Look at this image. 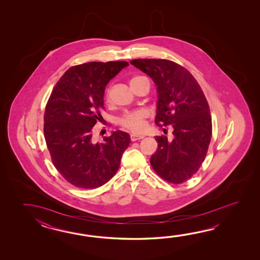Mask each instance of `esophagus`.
Here are the masks:
<instances>
[{
  "mask_svg": "<svg viewBox=\"0 0 260 260\" xmlns=\"http://www.w3.org/2000/svg\"><path fill=\"white\" fill-rule=\"evenodd\" d=\"M144 138H145V136H143V135H137V134H132L131 135V140L132 141H137V140L142 139Z\"/></svg>",
  "mask_w": 260,
  "mask_h": 260,
  "instance_id": "obj_1",
  "label": "esophagus"
}]
</instances>
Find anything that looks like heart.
<instances>
[{"label": "heart", "mask_w": 260, "mask_h": 260, "mask_svg": "<svg viewBox=\"0 0 260 260\" xmlns=\"http://www.w3.org/2000/svg\"><path fill=\"white\" fill-rule=\"evenodd\" d=\"M137 78H133L135 80ZM107 100H109V93H107ZM148 112L144 110H138V111H129L122 115L119 122L122 127L127 129L129 131L134 133H139L143 131L144 128L146 127V119L148 117Z\"/></svg>", "instance_id": "b5f03b06"}]
</instances>
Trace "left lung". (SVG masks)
Instances as JSON below:
<instances>
[{"label": "left lung", "mask_w": 260, "mask_h": 260, "mask_svg": "<svg viewBox=\"0 0 260 260\" xmlns=\"http://www.w3.org/2000/svg\"><path fill=\"white\" fill-rule=\"evenodd\" d=\"M133 66L156 85L155 123L171 124L174 138L156 137L158 149L150 157L154 171L174 184L184 182L198 171L212 136L210 109L195 78L185 68L166 59H134Z\"/></svg>", "instance_id": "obj_1"}]
</instances>
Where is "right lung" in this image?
Here are the masks:
<instances>
[{"label":"right lung","mask_w":260,"mask_h":260,"mask_svg":"<svg viewBox=\"0 0 260 260\" xmlns=\"http://www.w3.org/2000/svg\"><path fill=\"white\" fill-rule=\"evenodd\" d=\"M125 61L89 62L69 69L50 95L44 113V133L55 168L78 188H99L118 171L122 153L131 142L117 130L94 142L93 127L104 105V91Z\"/></svg>","instance_id":"1"}]
</instances>
